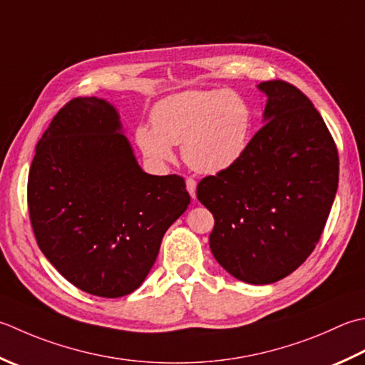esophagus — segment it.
Instances as JSON below:
<instances>
[{"label": "esophagus", "mask_w": 365, "mask_h": 365, "mask_svg": "<svg viewBox=\"0 0 365 365\" xmlns=\"http://www.w3.org/2000/svg\"><path fill=\"white\" fill-rule=\"evenodd\" d=\"M187 190L190 192V196L195 199L196 197V180H192V178H187Z\"/></svg>", "instance_id": "obj_1"}]
</instances>
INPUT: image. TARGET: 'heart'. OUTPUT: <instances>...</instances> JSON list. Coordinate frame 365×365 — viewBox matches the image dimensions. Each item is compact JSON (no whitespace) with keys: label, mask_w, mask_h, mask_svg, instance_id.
Segmentation results:
<instances>
[{"label":"heart","mask_w":365,"mask_h":365,"mask_svg":"<svg viewBox=\"0 0 365 365\" xmlns=\"http://www.w3.org/2000/svg\"><path fill=\"white\" fill-rule=\"evenodd\" d=\"M152 126L140 125L134 142L153 164L174 160L182 145L183 161L204 175L234 168L247 152L253 110L231 90H187L163 98L150 113Z\"/></svg>","instance_id":"b5f03b06"}]
</instances>
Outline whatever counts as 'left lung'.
Here are the masks:
<instances>
[{"mask_svg":"<svg viewBox=\"0 0 365 365\" xmlns=\"http://www.w3.org/2000/svg\"><path fill=\"white\" fill-rule=\"evenodd\" d=\"M264 125L234 168L202 178L209 244L226 272L250 284L282 280L315 250L339 187V153L315 106L294 85H258Z\"/></svg>","mask_w":365,"mask_h":365,"instance_id":"8db88e82","label":"left lung"}]
</instances>
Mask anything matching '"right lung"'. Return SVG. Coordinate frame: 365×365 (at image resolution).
I'll use <instances>...</instances> for the list:
<instances>
[{"label": "right lung", "mask_w": 365, "mask_h": 365, "mask_svg": "<svg viewBox=\"0 0 365 365\" xmlns=\"http://www.w3.org/2000/svg\"><path fill=\"white\" fill-rule=\"evenodd\" d=\"M188 204L182 177L142 170L118 110L106 99L69 101L36 145L28 175L36 240L50 264L88 294L138 289L164 232Z\"/></svg>", "instance_id": "right-lung-1"}]
</instances>
